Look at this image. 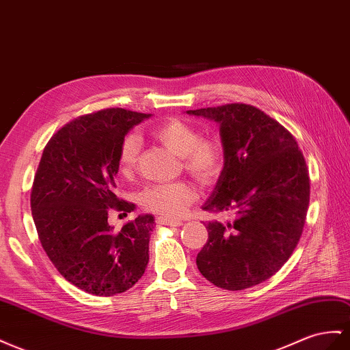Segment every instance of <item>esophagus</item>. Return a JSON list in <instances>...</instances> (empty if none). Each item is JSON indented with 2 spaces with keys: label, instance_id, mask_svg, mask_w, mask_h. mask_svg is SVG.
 <instances>
[{
  "label": "esophagus",
  "instance_id": "1",
  "mask_svg": "<svg viewBox=\"0 0 350 350\" xmlns=\"http://www.w3.org/2000/svg\"><path fill=\"white\" fill-rule=\"evenodd\" d=\"M157 224H160V225H167V226H181V225H183L181 221L167 219V218H163V216H160V218H157Z\"/></svg>",
  "mask_w": 350,
  "mask_h": 350
}]
</instances>
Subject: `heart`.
I'll use <instances>...</instances> for the list:
<instances>
[{
  "mask_svg": "<svg viewBox=\"0 0 350 350\" xmlns=\"http://www.w3.org/2000/svg\"><path fill=\"white\" fill-rule=\"evenodd\" d=\"M152 135L163 144L169 152L183 157L185 171L198 183L209 184L219 175L224 162L222 147L218 139L200 138V132L190 124L172 119L157 125ZM139 154V138L134 134L126 135L119 148V172L129 176L134 172ZM196 198L194 188L187 183L156 184L144 188L139 202L144 209L163 218L174 219L181 216Z\"/></svg>",
  "mask_w": 350,
  "mask_h": 350,
  "instance_id": "heart-1",
  "label": "heart"
}]
</instances>
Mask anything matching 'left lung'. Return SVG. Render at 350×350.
<instances>
[{"instance_id": "obj_1", "label": "left lung", "mask_w": 350, "mask_h": 350, "mask_svg": "<svg viewBox=\"0 0 350 350\" xmlns=\"http://www.w3.org/2000/svg\"><path fill=\"white\" fill-rule=\"evenodd\" d=\"M219 125L224 167L207 212L230 215L206 224L209 239L197 268L216 287L244 290L271 278L291 256L309 206L305 157L290 132L249 105L187 110Z\"/></svg>"}]
</instances>
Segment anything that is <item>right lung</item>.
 <instances>
[{"label": "right lung", "instance_id": "add662e5", "mask_svg": "<svg viewBox=\"0 0 350 350\" xmlns=\"http://www.w3.org/2000/svg\"><path fill=\"white\" fill-rule=\"evenodd\" d=\"M148 118L119 107L81 116L51 137L38 166L31 194L38 237L62 275L90 295L124 293L147 268L154 216L138 215L115 232L107 215L135 209L118 198L115 176L122 141Z\"/></svg>", "mask_w": 350, "mask_h": 350}]
</instances>
